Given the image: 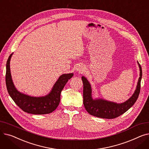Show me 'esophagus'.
Here are the masks:
<instances>
[{
	"mask_svg": "<svg viewBox=\"0 0 149 149\" xmlns=\"http://www.w3.org/2000/svg\"><path fill=\"white\" fill-rule=\"evenodd\" d=\"M77 70L79 71V72L80 73H82L84 72V67L83 66V65H79L77 66Z\"/></svg>",
	"mask_w": 149,
	"mask_h": 149,
	"instance_id": "esophagus-1",
	"label": "esophagus"
}]
</instances>
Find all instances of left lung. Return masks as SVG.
Segmentation results:
<instances>
[{"mask_svg": "<svg viewBox=\"0 0 149 149\" xmlns=\"http://www.w3.org/2000/svg\"><path fill=\"white\" fill-rule=\"evenodd\" d=\"M140 77L136 89L133 95L126 102L121 104L107 101L102 99L93 100L92 98L91 87L89 81L84 77L81 79L83 83V104L86 111L91 115L101 118L113 119L127 111L136 101L141 89V80L142 78V69L139 64Z\"/></svg>", "mask_w": 149, "mask_h": 149, "instance_id": "8db88e82", "label": "left lung"}]
</instances>
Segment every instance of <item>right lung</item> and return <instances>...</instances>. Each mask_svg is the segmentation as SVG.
<instances>
[{
	"label": "right lung",
	"instance_id": "obj_1",
	"mask_svg": "<svg viewBox=\"0 0 149 149\" xmlns=\"http://www.w3.org/2000/svg\"><path fill=\"white\" fill-rule=\"evenodd\" d=\"M12 55L9 56L6 62L5 81L7 91L15 103L24 112L35 115L48 114L56 110L60 103L61 92L68 80L72 77L73 74L61 75L48 95L42 97H30L20 93L14 87L10 67Z\"/></svg>",
	"mask_w": 149,
	"mask_h": 149
}]
</instances>
